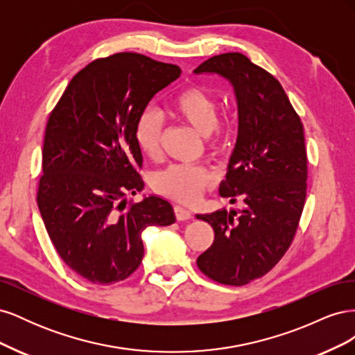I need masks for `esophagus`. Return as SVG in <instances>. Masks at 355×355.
<instances>
[{
	"label": "esophagus",
	"mask_w": 355,
	"mask_h": 355,
	"mask_svg": "<svg viewBox=\"0 0 355 355\" xmlns=\"http://www.w3.org/2000/svg\"><path fill=\"white\" fill-rule=\"evenodd\" d=\"M175 216L178 220H188L191 219V211L184 206H175Z\"/></svg>",
	"instance_id": "obj_1"
}]
</instances>
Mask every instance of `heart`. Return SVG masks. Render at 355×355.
Masks as SVG:
<instances>
[{
    "mask_svg": "<svg viewBox=\"0 0 355 355\" xmlns=\"http://www.w3.org/2000/svg\"><path fill=\"white\" fill-rule=\"evenodd\" d=\"M218 110L216 96L201 85H189L178 93L170 103V112L206 137V146L214 155L225 151L232 130L231 118H219ZM161 136L163 125L154 112L145 111L139 115L135 125V141L145 157L154 159L159 155ZM213 180L210 170L204 166L171 164L155 171L151 185L159 196L189 202L194 201L204 189L211 187Z\"/></svg>",
    "mask_w": 355,
    "mask_h": 355,
    "instance_id": "obj_1",
    "label": "heart"
}]
</instances>
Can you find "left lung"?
Masks as SVG:
<instances>
[{"label":"left lung","instance_id":"obj_1","mask_svg":"<svg viewBox=\"0 0 355 355\" xmlns=\"http://www.w3.org/2000/svg\"><path fill=\"white\" fill-rule=\"evenodd\" d=\"M201 72L230 80L237 96L239 137L219 194L245 207L197 214L214 231L197 265L213 282L244 286L272 270L296 235L306 197L304 125L274 75L241 53L213 56Z\"/></svg>","mask_w":355,"mask_h":355}]
</instances>
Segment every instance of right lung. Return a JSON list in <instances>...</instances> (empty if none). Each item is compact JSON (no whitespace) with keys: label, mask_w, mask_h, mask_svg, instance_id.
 Segmentation results:
<instances>
[{"label":"right lung","mask_w":355,"mask_h":355,"mask_svg":"<svg viewBox=\"0 0 355 355\" xmlns=\"http://www.w3.org/2000/svg\"><path fill=\"white\" fill-rule=\"evenodd\" d=\"M179 75L171 63L115 53L75 73L49 116L38 209L60 259L93 284L125 280L142 262L144 230L176 220L163 198H125L144 189L137 118Z\"/></svg>","instance_id":"add662e5"}]
</instances>
